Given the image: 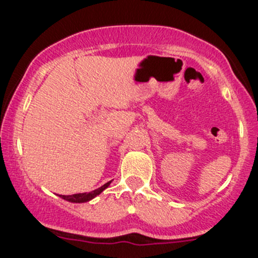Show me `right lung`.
Segmentation results:
<instances>
[{
  "instance_id": "obj_1",
  "label": "right lung",
  "mask_w": 258,
  "mask_h": 258,
  "mask_svg": "<svg viewBox=\"0 0 258 258\" xmlns=\"http://www.w3.org/2000/svg\"><path fill=\"white\" fill-rule=\"evenodd\" d=\"M110 183H111V181L107 182V183H105L103 186H101L100 188L95 189V191L85 192V194L69 195V196H64V195H59V197H61V199H63V200H66V201H69V202H75V204H83V202L91 201V200L95 199L96 196H98V195H100L101 192L103 191V189H106L108 186H110Z\"/></svg>"
}]
</instances>
